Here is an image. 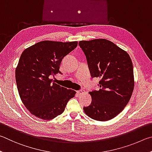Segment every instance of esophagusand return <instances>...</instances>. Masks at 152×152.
<instances>
[{"label":"esophagus","instance_id":"obj_1","mask_svg":"<svg viewBox=\"0 0 152 152\" xmlns=\"http://www.w3.org/2000/svg\"><path fill=\"white\" fill-rule=\"evenodd\" d=\"M84 93H85L84 89H80V90H79V91H77V94L78 95H82V94H83Z\"/></svg>","mask_w":152,"mask_h":152}]
</instances>
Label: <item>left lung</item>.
<instances>
[{"label": "left lung", "instance_id": "8db88e82", "mask_svg": "<svg viewBox=\"0 0 152 152\" xmlns=\"http://www.w3.org/2000/svg\"><path fill=\"white\" fill-rule=\"evenodd\" d=\"M91 77L100 79L99 90L89 92L92 102L83 110L89 118L105 121L124 110L134 87V68L128 53L104 39L79 42Z\"/></svg>", "mask_w": 152, "mask_h": 152}]
</instances>
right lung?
<instances>
[{
  "label": "right lung",
  "instance_id": "1",
  "mask_svg": "<svg viewBox=\"0 0 152 152\" xmlns=\"http://www.w3.org/2000/svg\"><path fill=\"white\" fill-rule=\"evenodd\" d=\"M77 46V41H44L26 49L15 71L18 94L31 114L49 120L62 113L75 91L53 82L63 58Z\"/></svg>",
  "mask_w": 152,
  "mask_h": 152
}]
</instances>
